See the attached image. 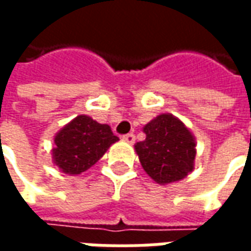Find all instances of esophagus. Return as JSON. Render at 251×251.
<instances>
[{"instance_id":"34e87169","label":"esophagus","mask_w":251,"mask_h":251,"mask_svg":"<svg viewBox=\"0 0 251 251\" xmlns=\"http://www.w3.org/2000/svg\"><path fill=\"white\" fill-rule=\"evenodd\" d=\"M122 140L126 142H129V144H133V142L136 141V137L133 133H129V134H125V136L122 137Z\"/></svg>"}]
</instances>
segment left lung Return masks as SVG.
Returning a JSON list of instances; mask_svg holds the SVG:
<instances>
[{
    "label": "left lung",
    "mask_w": 251,
    "mask_h": 251,
    "mask_svg": "<svg viewBox=\"0 0 251 251\" xmlns=\"http://www.w3.org/2000/svg\"><path fill=\"white\" fill-rule=\"evenodd\" d=\"M145 140L134 145L142 168L157 184L185 179L195 169L196 140L184 122L161 113L142 127Z\"/></svg>",
    "instance_id": "left-lung-1"
}]
</instances>
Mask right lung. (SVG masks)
Wrapping results in <instances>:
<instances>
[{
	"label": "right lung",
	"instance_id": "right-lung-1",
	"mask_svg": "<svg viewBox=\"0 0 251 251\" xmlns=\"http://www.w3.org/2000/svg\"><path fill=\"white\" fill-rule=\"evenodd\" d=\"M118 140L109 125L86 114L77 115L53 137L52 163L63 174L77 176L91 168Z\"/></svg>",
	"mask_w": 251,
	"mask_h": 251
}]
</instances>
